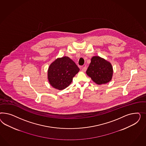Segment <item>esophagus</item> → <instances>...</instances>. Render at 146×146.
Wrapping results in <instances>:
<instances>
[{"instance_id": "34e87169", "label": "esophagus", "mask_w": 146, "mask_h": 146, "mask_svg": "<svg viewBox=\"0 0 146 146\" xmlns=\"http://www.w3.org/2000/svg\"><path fill=\"white\" fill-rule=\"evenodd\" d=\"M86 70H87V67L86 66L83 67L81 68V71L84 72H85Z\"/></svg>"}]
</instances>
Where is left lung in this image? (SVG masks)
Masks as SVG:
<instances>
[{
    "label": "left lung",
    "instance_id": "8db88e82",
    "mask_svg": "<svg viewBox=\"0 0 146 146\" xmlns=\"http://www.w3.org/2000/svg\"><path fill=\"white\" fill-rule=\"evenodd\" d=\"M113 67L110 62L99 56H93L86 74L98 85L109 82L113 76Z\"/></svg>",
    "mask_w": 146,
    "mask_h": 146
}]
</instances>
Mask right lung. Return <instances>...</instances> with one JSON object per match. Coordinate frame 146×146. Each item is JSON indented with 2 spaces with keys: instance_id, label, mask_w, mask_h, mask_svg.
I'll use <instances>...</instances> for the list:
<instances>
[{
  "instance_id": "1",
  "label": "right lung",
  "mask_w": 146,
  "mask_h": 146,
  "mask_svg": "<svg viewBox=\"0 0 146 146\" xmlns=\"http://www.w3.org/2000/svg\"><path fill=\"white\" fill-rule=\"evenodd\" d=\"M79 71V68L68 57L58 58L48 68L49 84L54 88L64 89L71 84L73 78Z\"/></svg>"
}]
</instances>
